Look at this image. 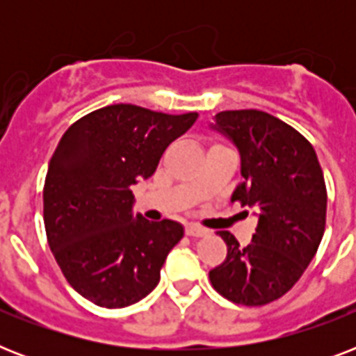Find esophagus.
<instances>
[{
	"label": "esophagus",
	"instance_id": "1",
	"mask_svg": "<svg viewBox=\"0 0 356 356\" xmlns=\"http://www.w3.org/2000/svg\"><path fill=\"white\" fill-rule=\"evenodd\" d=\"M186 234H188V236L201 238V236H207V234H209V231H207V229H203V227H200V225L188 223V225H186Z\"/></svg>",
	"mask_w": 356,
	"mask_h": 356
}]
</instances>
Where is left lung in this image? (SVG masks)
I'll return each instance as SVG.
<instances>
[{"mask_svg":"<svg viewBox=\"0 0 356 356\" xmlns=\"http://www.w3.org/2000/svg\"><path fill=\"white\" fill-rule=\"evenodd\" d=\"M211 129L240 153L243 181L231 203L251 209L259 223L245 248L220 231L227 259L209 277L229 301L260 307L284 296L314 259L325 231V179L309 140L271 114L223 111Z\"/></svg>","mask_w":356,"mask_h":356,"instance_id":"left-lung-1","label":"left lung"}]
</instances>
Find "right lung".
<instances>
[{
  "instance_id": "add662e5",
  "label": "right lung",
  "mask_w": 356,
  "mask_h": 356,
  "mask_svg": "<svg viewBox=\"0 0 356 356\" xmlns=\"http://www.w3.org/2000/svg\"><path fill=\"white\" fill-rule=\"evenodd\" d=\"M197 113H153L111 105L64 133L44 184V225L64 277L97 307L123 309L161 281V268L184 227L134 216L133 186L155 173L162 153Z\"/></svg>"
}]
</instances>
